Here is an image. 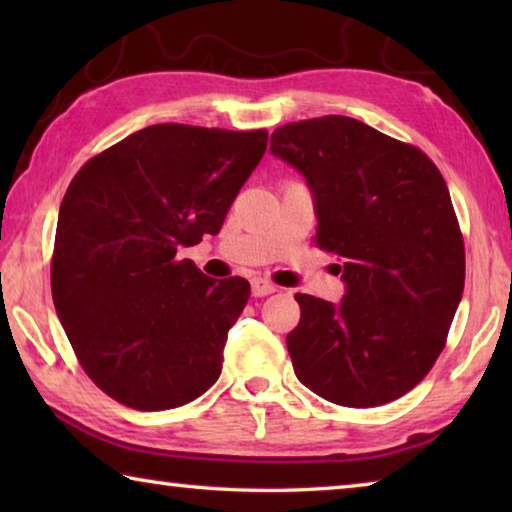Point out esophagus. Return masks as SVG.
I'll use <instances>...</instances> for the list:
<instances>
[{"mask_svg":"<svg viewBox=\"0 0 512 512\" xmlns=\"http://www.w3.org/2000/svg\"><path fill=\"white\" fill-rule=\"evenodd\" d=\"M275 291H277V284H273L271 280H264V277H255L253 280V296L255 298L268 296V293H275Z\"/></svg>","mask_w":512,"mask_h":512,"instance_id":"obj_1","label":"esophagus"}]
</instances>
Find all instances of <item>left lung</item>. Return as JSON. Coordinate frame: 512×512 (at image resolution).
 I'll return each instance as SVG.
<instances>
[{
  "mask_svg": "<svg viewBox=\"0 0 512 512\" xmlns=\"http://www.w3.org/2000/svg\"><path fill=\"white\" fill-rule=\"evenodd\" d=\"M271 151L314 189V244L341 259L345 282L341 305L296 293L293 370L334 404L393 402L433 368L463 296V232L445 178L418 146L343 115L275 128Z\"/></svg>",
  "mask_w": 512,
  "mask_h": 512,
  "instance_id": "1",
  "label": "left lung"
}]
</instances>
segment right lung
<instances>
[{"label": "right lung", "mask_w": 512, "mask_h": 512, "mask_svg": "<svg viewBox=\"0 0 512 512\" xmlns=\"http://www.w3.org/2000/svg\"><path fill=\"white\" fill-rule=\"evenodd\" d=\"M268 133L155 124L90 158L60 203L51 296L94 384L137 411L176 409L223 368L244 277H212L178 246L216 235Z\"/></svg>", "instance_id": "1"}]
</instances>
